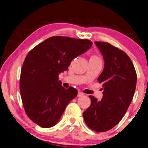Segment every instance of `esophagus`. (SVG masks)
Segmentation results:
<instances>
[{"instance_id": "obj_1", "label": "esophagus", "mask_w": 148, "mask_h": 148, "mask_svg": "<svg viewBox=\"0 0 148 148\" xmlns=\"http://www.w3.org/2000/svg\"><path fill=\"white\" fill-rule=\"evenodd\" d=\"M83 95V93H81V92H78V94H77V96L78 97H81V96Z\"/></svg>"}]
</instances>
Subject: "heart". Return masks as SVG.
Wrapping results in <instances>:
<instances>
[{"label": "heart", "mask_w": 148, "mask_h": 148, "mask_svg": "<svg viewBox=\"0 0 148 148\" xmlns=\"http://www.w3.org/2000/svg\"><path fill=\"white\" fill-rule=\"evenodd\" d=\"M91 58H93V59H99H99L98 58V57H97V56H92Z\"/></svg>", "instance_id": "1"}]
</instances>
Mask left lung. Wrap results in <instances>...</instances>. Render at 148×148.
Returning a JSON list of instances; mask_svg holds the SVG:
<instances>
[{
    "label": "left lung",
    "instance_id": "8db88e82",
    "mask_svg": "<svg viewBox=\"0 0 148 148\" xmlns=\"http://www.w3.org/2000/svg\"><path fill=\"white\" fill-rule=\"evenodd\" d=\"M105 62L97 80L103 84V98L90 95L91 103L83 113L85 123L97 132L115 127L131 103L136 87L137 74L132 60L125 52L108 42L95 41Z\"/></svg>",
    "mask_w": 148,
    "mask_h": 148
}]
</instances>
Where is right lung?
Instances as JSON below:
<instances>
[{
    "label": "right lung",
    "mask_w": 148,
    "mask_h": 148,
    "mask_svg": "<svg viewBox=\"0 0 148 148\" xmlns=\"http://www.w3.org/2000/svg\"><path fill=\"white\" fill-rule=\"evenodd\" d=\"M87 39L54 36L28 53L21 73L20 91L27 115L34 123L49 128L58 123L77 90L65 89L59 75L71 62L91 47Z\"/></svg>",
    "instance_id": "1"
}]
</instances>
